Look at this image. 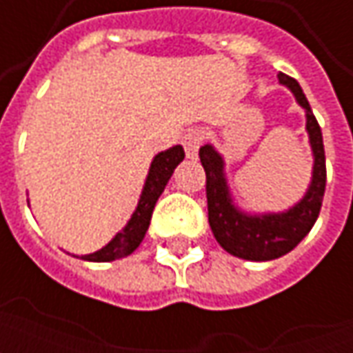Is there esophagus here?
Segmentation results:
<instances>
[{
	"mask_svg": "<svg viewBox=\"0 0 353 353\" xmlns=\"http://www.w3.org/2000/svg\"><path fill=\"white\" fill-rule=\"evenodd\" d=\"M181 143L185 147V154L187 159H196L199 157V149L202 145V134L199 130H191L187 132L181 139Z\"/></svg>",
	"mask_w": 353,
	"mask_h": 353,
	"instance_id": "1",
	"label": "esophagus"
}]
</instances>
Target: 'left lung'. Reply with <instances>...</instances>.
Returning a JSON list of instances; mask_svg holds the SVG:
<instances>
[{
  "label": "left lung",
  "instance_id": "8db88e82",
  "mask_svg": "<svg viewBox=\"0 0 353 353\" xmlns=\"http://www.w3.org/2000/svg\"><path fill=\"white\" fill-rule=\"evenodd\" d=\"M278 79L280 85L291 90L306 117V134L314 164L310 183L303 199L283 212H244L232 199L223 154L212 143L200 147L199 153L206 170L208 219L212 232L225 252L245 261H272L291 252L314 227L325 192V151L321 128L301 85L285 73H280Z\"/></svg>",
  "mask_w": 353,
  "mask_h": 353
}]
</instances>
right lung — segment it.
Returning <instances> with one entry per match:
<instances>
[{"label":"right lung","instance_id":"1","mask_svg":"<svg viewBox=\"0 0 353 353\" xmlns=\"http://www.w3.org/2000/svg\"><path fill=\"white\" fill-rule=\"evenodd\" d=\"M183 159L185 151L181 145H174L166 149V151H161L159 154H154L153 161H151V166H149V172H147L141 194H139L138 206L134 210V214L128 219V223L101 250L88 253V255H73V257L90 261V263H109V261L128 257L130 253L136 252L138 245L145 238L157 200H159V196L164 191V187L170 181L174 170L177 168V164Z\"/></svg>","mask_w":353,"mask_h":353}]
</instances>
